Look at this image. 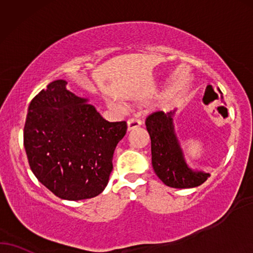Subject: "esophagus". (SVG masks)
<instances>
[{"label":"esophagus","instance_id":"1","mask_svg":"<svg viewBox=\"0 0 253 253\" xmlns=\"http://www.w3.org/2000/svg\"><path fill=\"white\" fill-rule=\"evenodd\" d=\"M141 123L139 120L136 119H129L128 121H127V130H132V129H135L137 128V127H140Z\"/></svg>","mask_w":253,"mask_h":253}]
</instances>
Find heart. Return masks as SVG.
<instances>
[{
  "label": "heart",
  "mask_w": 253,
  "mask_h": 253,
  "mask_svg": "<svg viewBox=\"0 0 253 253\" xmlns=\"http://www.w3.org/2000/svg\"><path fill=\"white\" fill-rule=\"evenodd\" d=\"M107 105H109L110 107H118L117 104H114V103H107Z\"/></svg>",
  "instance_id": "1"
}]
</instances>
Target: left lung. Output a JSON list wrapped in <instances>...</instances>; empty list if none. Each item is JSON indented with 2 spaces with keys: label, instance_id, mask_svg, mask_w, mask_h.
I'll return each mask as SVG.
<instances>
[{
  "label": "left lung",
  "instance_id": "8db88e82",
  "mask_svg": "<svg viewBox=\"0 0 253 253\" xmlns=\"http://www.w3.org/2000/svg\"><path fill=\"white\" fill-rule=\"evenodd\" d=\"M208 89L213 90V87L208 85L206 90ZM217 90L223 98L221 90ZM146 127L151 140V164L155 173L167 186L192 188L207 180L210 173L192 169L186 163L174 129V111L150 114L146 120Z\"/></svg>",
  "mask_w": 253,
  "mask_h": 253
}]
</instances>
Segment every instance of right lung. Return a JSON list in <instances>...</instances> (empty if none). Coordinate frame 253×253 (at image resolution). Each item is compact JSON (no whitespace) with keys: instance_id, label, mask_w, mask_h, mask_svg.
<instances>
[{"instance_id":"obj_1","label":"right lung","mask_w":253,"mask_h":253,"mask_svg":"<svg viewBox=\"0 0 253 253\" xmlns=\"http://www.w3.org/2000/svg\"><path fill=\"white\" fill-rule=\"evenodd\" d=\"M53 81L30 103L24 147L30 168L43 186L65 200L90 199L102 193L112 172L125 121L104 119L89 99Z\"/></svg>"}]
</instances>
